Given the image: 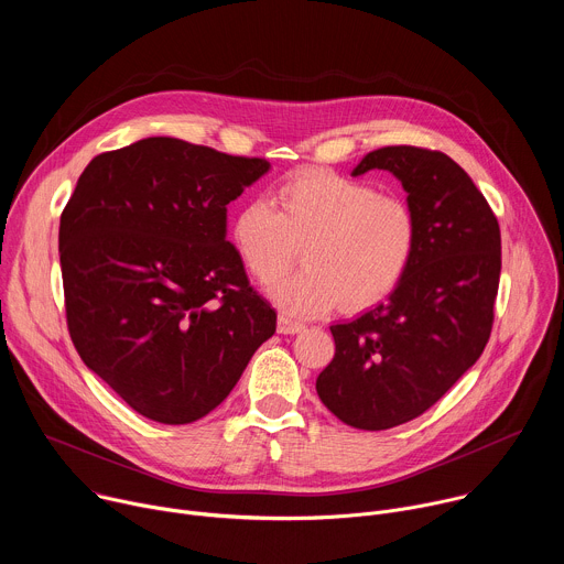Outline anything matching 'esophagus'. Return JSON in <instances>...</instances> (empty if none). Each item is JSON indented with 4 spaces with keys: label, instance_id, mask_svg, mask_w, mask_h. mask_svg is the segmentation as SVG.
I'll list each match as a JSON object with an SVG mask.
<instances>
[{
    "label": "esophagus",
    "instance_id": "34e87169",
    "mask_svg": "<svg viewBox=\"0 0 564 564\" xmlns=\"http://www.w3.org/2000/svg\"><path fill=\"white\" fill-rule=\"evenodd\" d=\"M305 326L301 324V321H294L292 316H288V314H279V321H276V330L281 333V335H296V333H301Z\"/></svg>",
    "mask_w": 564,
    "mask_h": 564
}]
</instances>
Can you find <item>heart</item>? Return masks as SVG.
Returning a JSON list of instances; mask_svg holds the SVG:
<instances>
[{
    "instance_id": "heart-1",
    "label": "heart",
    "mask_w": 564,
    "mask_h": 564,
    "mask_svg": "<svg viewBox=\"0 0 564 564\" xmlns=\"http://www.w3.org/2000/svg\"><path fill=\"white\" fill-rule=\"evenodd\" d=\"M236 254L268 283L283 274L301 248L303 270L270 285L292 314L346 312L386 299L406 276L417 248V218L399 196L328 170H305L281 183L270 205L254 200L229 227Z\"/></svg>"
}]
</instances>
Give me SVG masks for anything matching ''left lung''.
Returning <instances> with one entry per match:
<instances>
[{"mask_svg":"<svg viewBox=\"0 0 564 564\" xmlns=\"http://www.w3.org/2000/svg\"><path fill=\"white\" fill-rule=\"evenodd\" d=\"M370 170H388L409 192L417 248L388 301L330 326L335 357L316 392L344 424L386 431L426 413L485 350L502 240L487 198L446 153L381 147L352 176Z\"/></svg>","mask_w":564,"mask_h":564,"instance_id":"8db88e82","label":"left lung"}]
</instances>
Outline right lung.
I'll use <instances>...</instances> for the list:
<instances>
[{
    "instance_id": "right-lung-1",
    "label": "right lung",
    "mask_w": 564,
    "mask_h": 564,
    "mask_svg": "<svg viewBox=\"0 0 564 564\" xmlns=\"http://www.w3.org/2000/svg\"><path fill=\"white\" fill-rule=\"evenodd\" d=\"M268 170L265 158L144 138L96 155L62 212L70 341L153 422L205 417L276 330L225 240L227 205Z\"/></svg>"
}]
</instances>
